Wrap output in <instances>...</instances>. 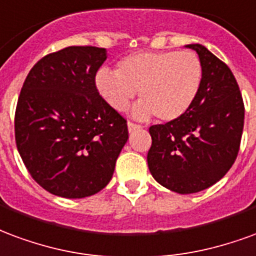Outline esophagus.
Listing matches in <instances>:
<instances>
[{
    "instance_id": "esophagus-1",
    "label": "esophagus",
    "mask_w": 256,
    "mask_h": 256,
    "mask_svg": "<svg viewBox=\"0 0 256 256\" xmlns=\"http://www.w3.org/2000/svg\"><path fill=\"white\" fill-rule=\"evenodd\" d=\"M142 126H138V124H134V122H130V121H128V130L130 132H134V130H140Z\"/></svg>"
}]
</instances>
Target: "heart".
<instances>
[{"label":"heart","mask_w":256,"mask_h":256,"mask_svg":"<svg viewBox=\"0 0 256 256\" xmlns=\"http://www.w3.org/2000/svg\"><path fill=\"white\" fill-rule=\"evenodd\" d=\"M203 65L199 56L184 52H142L120 60L116 72L102 68L95 76V86L108 105L126 112L139 91L140 102L134 114L158 120L180 118L194 105L200 91Z\"/></svg>","instance_id":"heart-1"}]
</instances>
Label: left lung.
I'll list each match as a JSON object with an SVG mask.
<instances>
[{
    "instance_id": "left-lung-1",
    "label": "left lung",
    "mask_w": 256,
    "mask_h": 256,
    "mask_svg": "<svg viewBox=\"0 0 256 256\" xmlns=\"http://www.w3.org/2000/svg\"><path fill=\"white\" fill-rule=\"evenodd\" d=\"M202 61L200 91L187 113L150 126L147 164L161 186L195 194L220 182L236 161L244 126V104L228 65L202 44H187Z\"/></svg>"
}]
</instances>
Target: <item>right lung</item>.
<instances>
[{
    "mask_svg": "<svg viewBox=\"0 0 256 256\" xmlns=\"http://www.w3.org/2000/svg\"><path fill=\"white\" fill-rule=\"evenodd\" d=\"M106 49L69 46L40 58L20 91L14 138L30 174L53 195L91 196L109 184L126 120L95 86Z\"/></svg>",
    "mask_w": 256,
    "mask_h": 256,
    "instance_id": "obj_1",
    "label": "right lung"
}]
</instances>
